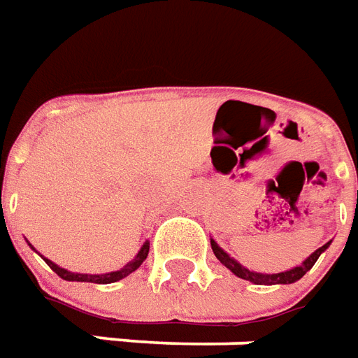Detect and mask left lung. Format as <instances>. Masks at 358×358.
<instances>
[{
	"label": "left lung",
	"instance_id": "left-lung-1",
	"mask_svg": "<svg viewBox=\"0 0 358 358\" xmlns=\"http://www.w3.org/2000/svg\"><path fill=\"white\" fill-rule=\"evenodd\" d=\"M210 245H212V250H214L215 258H217V260H220V262H222L229 272H233L237 278H241V280H247L250 281V283H255V285H287V283H295V281L301 280V278H303V275L313 268L314 262L320 258L322 252L331 245V241H328L326 245H322L320 248H316L313 255L308 256V258H305V260H303L299 266L291 268V270H285V272H278V273L252 272V270L245 268L241 262H237L233 256L227 255L224 248L220 247L214 239H210Z\"/></svg>",
	"mask_w": 358,
	"mask_h": 358
}]
</instances>
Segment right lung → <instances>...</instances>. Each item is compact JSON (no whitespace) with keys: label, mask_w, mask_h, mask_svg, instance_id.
<instances>
[{"label":"right lung","mask_w":358,"mask_h":358,"mask_svg":"<svg viewBox=\"0 0 358 358\" xmlns=\"http://www.w3.org/2000/svg\"><path fill=\"white\" fill-rule=\"evenodd\" d=\"M29 247L32 248V250H36V248L32 247L29 243ZM148 250H150V243L148 241H144V245L141 247V250H138V255L134 256L131 262H127L121 270H115V272H110V273H77V272H69V270H65V268H62V266H57L55 262H52L50 258H44L45 264L52 268L53 272L57 273L59 278H63V280L67 281H88V283H115V281L123 280V278H127L129 273H133L136 268H141V264H143L144 260H146V256H148Z\"/></svg>","instance_id":"add662e5"}]
</instances>
